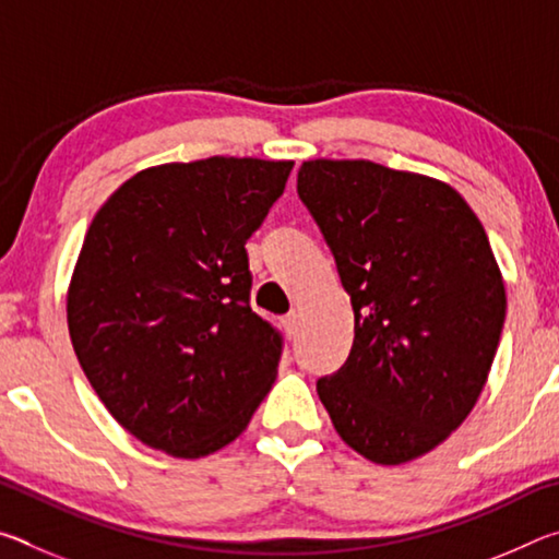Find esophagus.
Returning a JSON list of instances; mask_svg holds the SVG:
<instances>
[{
	"instance_id": "34e87169",
	"label": "esophagus",
	"mask_w": 559,
	"mask_h": 559,
	"mask_svg": "<svg viewBox=\"0 0 559 559\" xmlns=\"http://www.w3.org/2000/svg\"><path fill=\"white\" fill-rule=\"evenodd\" d=\"M281 325H283V330H286L288 335L296 333V328H298V313H296V310H290L288 316H283L281 318Z\"/></svg>"
}]
</instances>
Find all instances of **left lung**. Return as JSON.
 <instances>
[{
  "mask_svg": "<svg viewBox=\"0 0 559 559\" xmlns=\"http://www.w3.org/2000/svg\"><path fill=\"white\" fill-rule=\"evenodd\" d=\"M298 197L355 310L353 349L318 380L320 402L359 456L419 459L476 406L503 333L484 224L451 185L370 159H308Z\"/></svg>",
  "mask_w": 559,
  "mask_h": 559,
  "instance_id": "1",
  "label": "left lung"
}]
</instances>
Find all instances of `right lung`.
<instances>
[{
    "label": "right lung",
    "instance_id": "add662e5",
    "mask_svg": "<svg viewBox=\"0 0 559 559\" xmlns=\"http://www.w3.org/2000/svg\"><path fill=\"white\" fill-rule=\"evenodd\" d=\"M290 159L206 157L122 182L83 239L66 318L75 357L122 429L202 459L249 427L283 340L251 310L243 243Z\"/></svg>",
    "mask_w": 559,
    "mask_h": 559
}]
</instances>
